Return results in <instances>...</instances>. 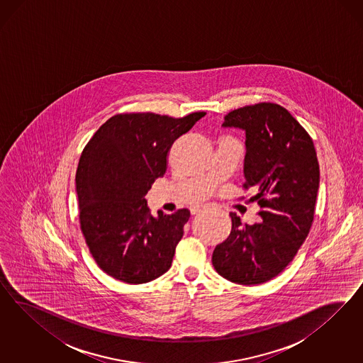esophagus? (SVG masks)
<instances>
[{"label":"esophagus","instance_id":"34e87169","mask_svg":"<svg viewBox=\"0 0 363 363\" xmlns=\"http://www.w3.org/2000/svg\"><path fill=\"white\" fill-rule=\"evenodd\" d=\"M205 209V206H194V208H191V214L194 216V214H198L199 211H202V210Z\"/></svg>","mask_w":363,"mask_h":363}]
</instances>
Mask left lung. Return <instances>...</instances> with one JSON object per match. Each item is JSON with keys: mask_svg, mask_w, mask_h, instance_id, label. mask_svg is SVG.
<instances>
[{"mask_svg": "<svg viewBox=\"0 0 363 363\" xmlns=\"http://www.w3.org/2000/svg\"><path fill=\"white\" fill-rule=\"evenodd\" d=\"M223 128L246 133L245 189H253L262 222L242 225L230 213L228 240L211 262L218 274L240 285H259L293 261L314 220L319 187L315 147L308 132L281 105L259 102L233 110Z\"/></svg>", "mask_w": 363, "mask_h": 363, "instance_id": "8db88e82", "label": "left lung"}]
</instances>
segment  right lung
<instances>
[{
  "label": "right lung",
  "instance_id": "right-lung-1",
  "mask_svg": "<svg viewBox=\"0 0 363 363\" xmlns=\"http://www.w3.org/2000/svg\"><path fill=\"white\" fill-rule=\"evenodd\" d=\"M205 114H116L85 146L76 173L79 223L106 274L138 285L170 269L190 211L153 217L145 196L165 174L172 145Z\"/></svg>",
  "mask_w": 363,
  "mask_h": 363
}]
</instances>
